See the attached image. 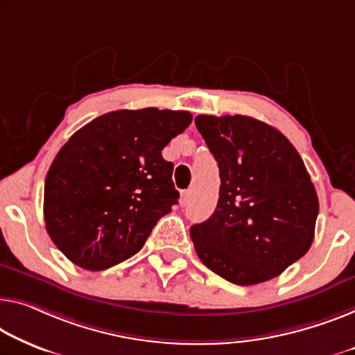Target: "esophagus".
I'll use <instances>...</instances> for the list:
<instances>
[{
    "label": "esophagus",
    "instance_id": "34e87169",
    "mask_svg": "<svg viewBox=\"0 0 355 355\" xmlns=\"http://www.w3.org/2000/svg\"><path fill=\"white\" fill-rule=\"evenodd\" d=\"M188 202H189V191L180 193V205H182V207H187Z\"/></svg>",
    "mask_w": 355,
    "mask_h": 355
}]
</instances>
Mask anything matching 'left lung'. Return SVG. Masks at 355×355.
Returning a JSON list of instances; mask_svg holds the SVG:
<instances>
[{"mask_svg":"<svg viewBox=\"0 0 355 355\" xmlns=\"http://www.w3.org/2000/svg\"><path fill=\"white\" fill-rule=\"evenodd\" d=\"M196 127L218 162L214 215L193 225L196 253L231 284L255 285L298 261L314 241L319 199L287 137L248 116H207Z\"/></svg>","mask_w":355,"mask_h":355,"instance_id":"left-lung-1","label":"left lung"}]
</instances>
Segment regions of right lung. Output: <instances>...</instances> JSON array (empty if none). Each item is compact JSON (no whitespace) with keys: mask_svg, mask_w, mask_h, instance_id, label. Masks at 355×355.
<instances>
[{"mask_svg":"<svg viewBox=\"0 0 355 355\" xmlns=\"http://www.w3.org/2000/svg\"><path fill=\"white\" fill-rule=\"evenodd\" d=\"M191 119L188 111L118 110L70 137L44 183L46 230L68 260L102 271L145 245L180 198L162 150Z\"/></svg>","mask_w":355,"mask_h":355,"instance_id":"right-lung-1","label":"right lung"}]
</instances>
